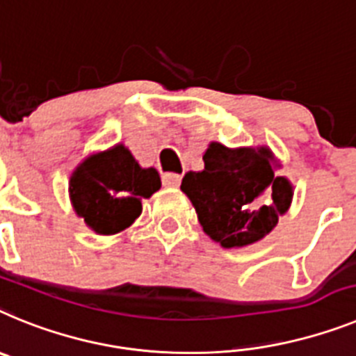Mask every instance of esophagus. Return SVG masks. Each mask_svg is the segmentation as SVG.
I'll list each match as a JSON object with an SVG mask.
<instances>
[{"label":"esophagus","instance_id":"34e87169","mask_svg":"<svg viewBox=\"0 0 356 356\" xmlns=\"http://www.w3.org/2000/svg\"><path fill=\"white\" fill-rule=\"evenodd\" d=\"M181 179L182 175L175 174V172H166V174H163V184L170 188H177L181 184Z\"/></svg>","mask_w":356,"mask_h":356}]
</instances>
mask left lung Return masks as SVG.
I'll return each instance as SVG.
<instances>
[{
  "mask_svg": "<svg viewBox=\"0 0 356 356\" xmlns=\"http://www.w3.org/2000/svg\"><path fill=\"white\" fill-rule=\"evenodd\" d=\"M202 159V172H188L181 190L195 206L204 233L227 249L270 233L292 200V186L274 172L270 150L211 143Z\"/></svg>",
  "mask_w": 356,
  "mask_h": 356,
  "instance_id": "left-lung-1",
  "label": "left lung"
}]
</instances>
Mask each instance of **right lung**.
Instances as JSON below:
<instances>
[{
  "label": "right lung",
  "mask_w": 356,
  "mask_h": 356,
  "mask_svg": "<svg viewBox=\"0 0 356 356\" xmlns=\"http://www.w3.org/2000/svg\"><path fill=\"white\" fill-rule=\"evenodd\" d=\"M161 188L156 168H141L123 145L86 159L70 181L76 215L98 234L127 229L141 215V199Z\"/></svg>",
  "instance_id": "1"
}]
</instances>
